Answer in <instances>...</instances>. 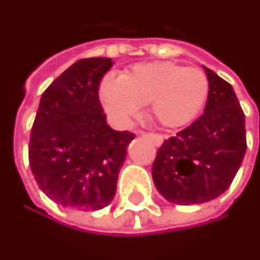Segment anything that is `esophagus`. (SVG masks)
Returning <instances> with one entry per match:
<instances>
[{
	"label": "esophagus",
	"instance_id": "1",
	"mask_svg": "<svg viewBox=\"0 0 260 260\" xmlns=\"http://www.w3.org/2000/svg\"><path fill=\"white\" fill-rule=\"evenodd\" d=\"M136 135H141V136H149L153 142H155L156 146H160L161 143H163V136L157 135V134H145L143 131H136Z\"/></svg>",
	"mask_w": 260,
	"mask_h": 260
}]
</instances>
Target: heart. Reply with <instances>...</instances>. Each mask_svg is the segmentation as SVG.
I'll list each match as a JSON object with an SVG mask.
<instances>
[{"label":"heart","mask_w":260,"mask_h":260,"mask_svg":"<svg viewBox=\"0 0 260 260\" xmlns=\"http://www.w3.org/2000/svg\"><path fill=\"white\" fill-rule=\"evenodd\" d=\"M210 91L206 73L170 61L141 63L121 77L107 76L99 87L100 103L112 122L128 126L150 104L165 128H180L199 117Z\"/></svg>","instance_id":"obj_1"}]
</instances>
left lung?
Listing matches in <instances>:
<instances>
[{
	"mask_svg": "<svg viewBox=\"0 0 260 260\" xmlns=\"http://www.w3.org/2000/svg\"><path fill=\"white\" fill-rule=\"evenodd\" d=\"M204 70L210 83L204 114L163 142L152 168L157 191L180 206L203 204L228 190L246 152L245 115L234 88Z\"/></svg>",
	"mask_w": 260,
	"mask_h": 260,
	"instance_id": "obj_1",
	"label": "left lung"
}]
</instances>
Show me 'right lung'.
Wrapping results in <instances>:
<instances>
[{"label": "right lung", "instance_id": "obj_1", "mask_svg": "<svg viewBox=\"0 0 260 260\" xmlns=\"http://www.w3.org/2000/svg\"><path fill=\"white\" fill-rule=\"evenodd\" d=\"M110 57L81 59L42 94L29 141L38 186L56 204L101 210L114 199L126 148L135 138L114 131L99 100Z\"/></svg>", "mask_w": 260, "mask_h": 260}]
</instances>
